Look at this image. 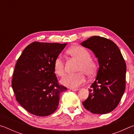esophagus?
I'll use <instances>...</instances> for the list:
<instances>
[{"label":"esophagus","mask_w":134,"mask_h":134,"mask_svg":"<svg viewBox=\"0 0 134 134\" xmlns=\"http://www.w3.org/2000/svg\"><path fill=\"white\" fill-rule=\"evenodd\" d=\"M70 90H72V91H77V90H79V89H77V88H76V89H72V88H71Z\"/></svg>","instance_id":"obj_1"}]
</instances>
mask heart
I'll return each mask as SVG.
<instances>
[{"instance_id":"obj_1","label":"heart","mask_w":134,"mask_h":134,"mask_svg":"<svg viewBox=\"0 0 134 134\" xmlns=\"http://www.w3.org/2000/svg\"><path fill=\"white\" fill-rule=\"evenodd\" d=\"M72 57L79 61L77 71L74 74H67L63 77L61 82L63 85L70 88H77L85 83L86 74L89 77L94 76L98 70V64L91 58L90 52L79 45L72 47L68 51ZM54 70L58 76L62 77L65 74L64 62L62 55H58L54 62Z\"/></svg>"}]
</instances>
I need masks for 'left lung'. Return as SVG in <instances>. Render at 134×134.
Segmentation results:
<instances>
[{
    "mask_svg": "<svg viewBox=\"0 0 134 134\" xmlns=\"http://www.w3.org/2000/svg\"><path fill=\"white\" fill-rule=\"evenodd\" d=\"M81 45L93 52L99 64L96 80L83 105L93 113H109L118 105L125 90V62L116 44L106 38L93 36Z\"/></svg>",
    "mask_w": 134,
    "mask_h": 134,
    "instance_id": "1",
    "label": "left lung"
}]
</instances>
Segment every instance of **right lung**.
<instances>
[{
    "instance_id": "add662e5",
    "label": "right lung",
    "mask_w": 134,
    "mask_h": 134,
    "mask_svg": "<svg viewBox=\"0 0 134 134\" xmlns=\"http://www.w3.org/2000/svg\"><path fill=\"white\" fill-rule=\"evenodd\" d=\"M67 43L34 42L22 52L16 63L12 87L18 102L31 114L45 116L58 108L62 92L54 73V62Z\"/></svg>"
}]
</instances>
